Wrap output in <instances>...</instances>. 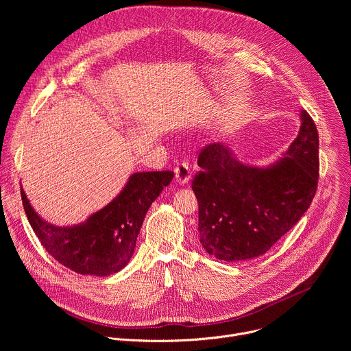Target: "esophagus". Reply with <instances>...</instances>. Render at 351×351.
Returning a JSON list of instances; mask_svg holds the SVG:
<instances>
[{
	"label": "esophagus",
	"mask_w": 351,
	"mask_h": 351,
	"mask_svg": "<svg viewBox=\"0 0 351 351\" xmlns=\"http://www.w3.org/2000/svg\"><path fill=\"white\" fill-rule=\"evenodd\" d=\"M175 173H176V180L180 184H186L191 179V168L189 162L182 161L180 164H178L175 168Z\"/></svg>",
	"instance_id": "34e87169"
}]
</instances>
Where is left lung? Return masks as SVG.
<instances>
[{"label": "left lung", "instance_id": "1", "mask_svg": "<svg viewBox=\"0 0 351 351\" xmlns=\"http://www.w3.org/2000/svg\"><path fill=\"white\" fill-rule=\"evenodd\" d=\"M317 126L302 111V126L285 156L268 168L244 165L221 143L198 156L191 189L198 202V240L223 261L265 254L310 208L319 176Z\"/></svg>", "mask_w": 351, "mask_h": 351}]
</instances>
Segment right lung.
Returning <instances> with one entry per match:
<instances>
[{"instance_id":"right-lung-1","label":"right lung","mask_w":351,"mask_h":351,"mask_svg":"<svg viewBox=\"0 0 351 351\" xmlns=\"http://www.w3.org/2000/svg\"><path fill=\"white\" fill-rule=\"evenodd\" d=\"M172 178V171L133 173L108 206L71 228L43 221L23 189L21 195L29 223L48 254L77 274L107 276L125 268L132 258L144 217Z\"/></svg>"}]
</instances>
